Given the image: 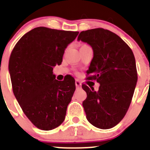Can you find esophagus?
Returning a JSON list of instances; mask_svg holds the SVG:
<instances>
[{
    "mask_svg": "<svg viewBox=\"0 0 150 150\" xmlns=\"http://www.w3.org/2000/svg\"><path fill=\"white\" fill-rule=\"evenodd\" d=\"M75 86H76V88L77 89H81V83L80 82L79 80L76 79L75 80Z\"/></svg>",
    "mask_w": 150,
    "mask_h": 150,
    "instance_id": "34e87169",
    "label": "esophagus"
}]
</instances>
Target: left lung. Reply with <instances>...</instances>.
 <instances>
[{"label":"left lung","instance_id":"left-lung-1","mask_svg":"<svg viewBox=\"0 0 150 150\" xmlns=\"http://www.w3.org/2000/svg\"><path fill=\"white\" fill-rule=\"evenodd\" d=\"M78 40L93 48L87 79L100 84L96 91L93 87L82 86L87 93L83 102L86 118L98 128H113L126 114L137 85L134 53L118 35L103 28L82 31Z\"/></svg>","mask_w":150,"mask_h":150}]
</instances>
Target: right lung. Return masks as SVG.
Here are the masks:
<instances>
[{"mask_svg": "<svg viewBox=\"0 0 150 150\" xmlns=\"http://www.w3.org/2000/svg\"><path fill=\"white\" fill-rule=\"evenodd\" d=\"M78 33L38 27L24 35L12 50L8 70L13 94L39 129H54L65 118L75 80L68 75L57 81L53 67L62 64L64 50Z\"/></svg>", "mask_w": 150, "mask_h": 150, "instance_id": "obj_1", "label": "right lung"}]
</instances>
